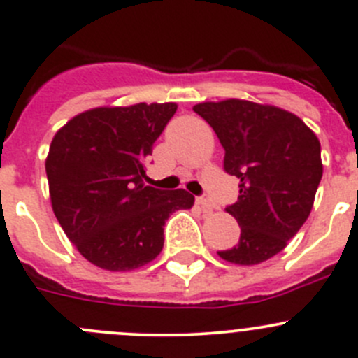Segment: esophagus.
<instances>
[{
  "instance_id": "1",
  "label": "esophagus",
  "mask_w": 358,
  "mask_h": 358,
  "mask_svg": "<svg viewBox=\"0 0 358 358\" xmlns=\"http://www.w3.org/2000/svg\"><path fill=\"white\" fill-rule=\"evenodd\" d=\"M196 203H198L205 212H212V210L215 208V205H213V201L208 198V196H201V198L196 199Z\"/></svg>"
}]
</instances>
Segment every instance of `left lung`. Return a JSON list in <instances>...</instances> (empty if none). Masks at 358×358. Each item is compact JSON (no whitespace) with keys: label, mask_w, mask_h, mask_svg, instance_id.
Returning <instances> with one entry per match:
<instances>
[{"label":"left lung","mask_w":358,"mask_h":358,"mask_svg":"<svg viewBox=\"0 0 358 358\" xmlns=\"http://www.w3.org/2000/svg\"><path fill=\"white\" fill-rule=\"evenodd\" d=\"M224 148V169L240 180L226 212L240 226L235 247L217 255L258 265L279 255L309 217L323 175L322 146L296 115L242 99L196 103Z\"/></svg>","instance_id":"1"}]
</instances>
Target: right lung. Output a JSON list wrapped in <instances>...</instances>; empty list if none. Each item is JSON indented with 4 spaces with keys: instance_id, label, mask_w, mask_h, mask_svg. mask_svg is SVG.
<instances>
[{
    "instance_id": "1",
    "label": "right lung",
    "mask_w": 358,
    "mask_h": 358,
    "mask_svg": "<svg viewBox=\"0 0 358 358\" xmlns=\"http://www.w3.org/2000/svg\"><path fill=\"white\" fill-rule=\"evenodd\" d=\"M175 102L103 106L79 113L52 138L45 159L52 212L95 266L141 268L160 255L166 219L189 210L185 189L143 183L146 157L176 113Z\"/></svg>"
}]
</instances>
